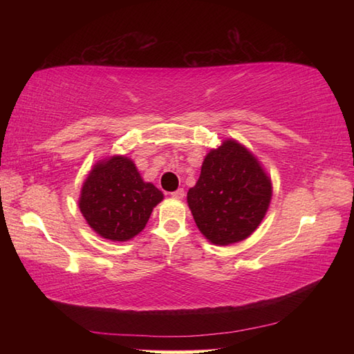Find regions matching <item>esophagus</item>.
Masks as SVG:
<instances>
[{
	"instance_id": "1",
	"label": "esophagus",
	"mask_w": 354,
	"mask_h": 354,
	"mask_svg": "<svg viewBox=\"0 0 354 354\" xmlns=\"http://www.w3.org/2000/svg\"><path fill=\"white\" fill-rule=\"evenodd\" d=\"M184 190L183 189H178L176 192H173V193H170V196L171 198H175V199H183L184 198Z\"/></svg>"
}]
</instances>
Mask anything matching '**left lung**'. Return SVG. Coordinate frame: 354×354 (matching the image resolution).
<instances>
[{
    "label": "left lung",
    "instance_id": "left-lung-1",
    "mask_svg": "<svg viewBox=\"0 0 354 354\" xmlns=\"http://www.w3.org/2000/svg\"><path fill=\"white\" fill-rule=\"evenodd\" d=\"M270 198V178L236 140L209 150L196 185L187 193L199 231L219 246L250 237L265 217Z\"/></svg>",
    "mask_w": 354,
    "mask_h": 354
}]
</instances>
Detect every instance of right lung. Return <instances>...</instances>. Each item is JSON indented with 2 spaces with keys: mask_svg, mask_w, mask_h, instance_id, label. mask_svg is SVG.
<instances>
[{
  "mask_svg": "<svg viewBox=\"0 0 354 354\" xmlns=\"http://www.w3.org/2000/svg\"><path fill=\"white\" fill-rule=\"evenodd\" d=\"M152 183H145L131 158L115 155L97 162L82 185L79 208L97 234L126 242L145 230L162 201Z\"/></svg>",
  "mask_w": 354,
  "mask_h": 354,
  "instance_id": "obj_1",
  "label": "right lung"
}]
</instances>
